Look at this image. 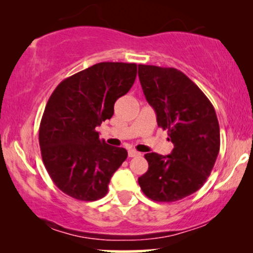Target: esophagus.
Instances as JSON below:
<instances>
[{
	"mask_svg": "<svg viewBox=\"0 0 253 253\" xmlns=\"http://www.w3.org/2000/svg\"><path fill=\"white\" fill-rule=\"evenodd\" d=\"M136 156H140V153H139L138 151L128 150V157H130V158H132V157H136Z\"/></svg>",
	"mask_w": 253,
	"mask_h": 253,
	"instance_id": "obj_1",
	"label": "esophagus"
}]
</instances>
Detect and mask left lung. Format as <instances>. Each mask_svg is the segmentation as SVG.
Here are the masks:
<instances>
[{
  "label": "left lung",
  "mask_w": 253,
  "mask_h": 253,
  "mask_svg": "<svg viewBox=\"0 0 253 253\" xmlns=\"http://www.w3.org/2000/svg\"><path fill=\"white\" fill-rule=\"evenodd\" d=\"M141 88L158 127L173 144L170 155L146 153L149 170L138 178L157 202H173L205 184L220 150V127L213 104L189 77L173 68L139 65Z\"/></svg>",
  "instance_id": "obj_1"
}]
</instances>
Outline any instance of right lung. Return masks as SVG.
Returning <instances> with one entry per match:
<instances>
[{
  "mask_svg": "<svg viewBox=\"0 0 253 253\" xmlns=\"http://www.w3.org/2000/svg\"><path fill=\"white\" fill-rule=\"evenodd\" d=\"M136 64H95L57 85L39 127L42 158L54 184L80 201L106 196L113 173L127 158L124 147L100 139L96 127L114 114V103L129 91Z\"/></svg>",
  "mask_w": 253,
  "mask_h": 253,
  "instance_id": "right-lung-1",
  "label": "right lung"
}]
</instances>
